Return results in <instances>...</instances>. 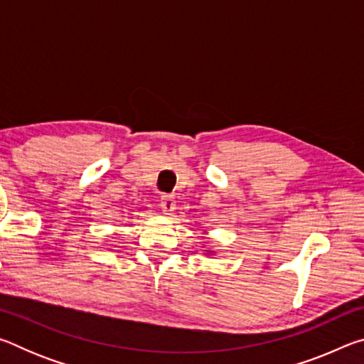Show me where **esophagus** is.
<instances>
[{"label": "esophagus", "instance_id": "34e87169", "mask_svg": "<svg viewBox=\"0 0 364 364\" xmlns=\"http://www.w3.org/2000/svg\"><path fill=\"white\" fill-rule=\"evenodd\" d=\"M159 205L162 208L164 213H171L175 210V199L171 196H160Z\"/></svg>", "mask_w": 364, "mask_h": 364}]
</instances>
